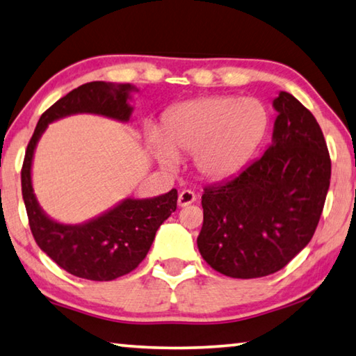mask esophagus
I'll return each mask as SVG.
<instances>
[{"instance_id":"obj_1","label":"esophagus","mask_w":356,"mask_h":356,"mask_svg":"<svg viewBox=\"0 0 356 356\" xmlns=\"http://www.w3.org/2000/svg\"><path fill=\"white\" fill-rule=\"evenodd\" d=\"M195 201H196V195H195V191H191V190H182L177 197V204L180 207L190 206V204H193Z\"/></svg>"}]
</instances>
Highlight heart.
I'll list each match as a JSON object with an SVG mask.
<instances>
[{
  "mask_svg": "<svg viewBox=\"0 0 356 356\" xmlns=\"http://www.w3.org/2000/svg\"><path fill=\"white\" fill-rule=\"evenodd\" d=\"M268 111L256 99L213 95L179 104L166 113L161 130L147 143L161 168L174 171L193 154L202 179L221 182L236 176L256 154L268 130Z\"/></svg>",
  "mask_w": 356,
  "mask_h": 356,
  "instance_id": "heart-1",
  "label": "heart"
}]
</instances>
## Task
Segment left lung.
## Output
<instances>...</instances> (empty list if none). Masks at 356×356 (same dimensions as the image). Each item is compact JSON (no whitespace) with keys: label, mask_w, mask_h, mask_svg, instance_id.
<instances>
[{"label":"left lung","mask_w":356,"mask_h":356,"mask_svg":"<svg viewBox=\"0 0 356 356\" xmlns=\"http://www.w3.org/2000/svg\"><path fill=\"white\" fill-rule=\"evenodd\" d=\"M272 144L237 177L204 188L197 248L231 278L272 275L311 242L330 188L321 125L292 94L273 100Z\"/></svg>","instance_id":"obj_1"}]
</instances>
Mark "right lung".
<instances>
[{
	"mask_svg": "<svg viewBox=\"0 0 356 356\" xmlns=\"http://www.w3.org/2000/svg\"><path fill=\"white\" fill-rule=\"evenodd\" d=\"M130 83L92 81L74 89L42 114L22 168V195L35 243L59 267L78 278L111 281L135 270L146 257L155 234L177 207V190L135 200L125 197L116 206L80 225H65L48 216L33 188V160L48 124L72 114H97L129 122L134 106Z\"/></svg>",
	"mask_w": 356,
	"mask_h": 356,
	"instance_id": "right-lung-1",
	"label": "right lung"
}]
</instances>
